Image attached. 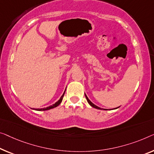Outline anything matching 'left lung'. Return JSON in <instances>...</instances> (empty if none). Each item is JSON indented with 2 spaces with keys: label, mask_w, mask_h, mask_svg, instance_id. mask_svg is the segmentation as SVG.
<instances>
[{
  "label": "left lung",
  "mask_w": 154,
  "mask_h": 154,
  "mask_svg": "<svg viewBox=\"0 0 154 154\" xmlns=\"http://www.w3.org/2000/svg\"><path fill=\"white\" fill-rule=\"evenodd\" d=\"M85 96H86V100H87V102H88V103L89 104L91 105V106H92V107H93V108H95V109H100V110H106V109H101V108H100L99 106H96V105H95L93 104V102H91V101L88 99V97H87L86 96V94H85ZM118 108H116V109H118Z\"/></svg>",
  "instance_id": "left-lung-1"
}]
</instances>
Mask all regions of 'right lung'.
<instances>
[{
  "label": "right lung",
  "instance_id": "1",
  "mask_svg": "<svg viewBox=\"0 0 154 154\" xmlns=\"http://www.w3.org/2000/svg\"><path fill=\"white\" fill-rule=\"evenodd\" d=\"M65 91H64V93H63V95H61V97H60V99H59L58 101H57V102H55L54 104L51 105V106H49L46 108H43V109H32L34 110H35V111H47V110H50V109H54V108L58 106L59 104H61V102H62V100H63V95H64V93H65Z\"/></svg>",
  "mask_w": 154,
  "mask_h": 154
}]
</instances>
